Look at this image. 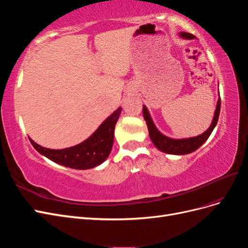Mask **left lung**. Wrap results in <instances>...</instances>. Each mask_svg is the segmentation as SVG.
<instances>
[{"instance_id":"8db88e82","label":"left lung","mask_w":248,"mask_h":248,"mask_svg":"<svg viewBox=\"0 0 248 248\" xmlns=\"http://www.w3.org/2000/svg\"><path fill=\"white\" fill-rule=\"evenodd\" d=\"M179 35L180 37H182L183 39L190 40L194 38V36L192 34L186 33V32H181ZM219 112H220V97L218 98V101H217V104H216V109L214 111L212 123L205 132H202L198 137L176 140V139L166 137L164 134H162L158 129H157V127L155 126L147 107L146 106L142 107V115H144V119L147 123L149 136L152 142L157 149L160 150L161 152L168 153V154H174V155L189 154L193 151H196V150H198L202 144H204L210 137V134L212 133L213 129L215 128L217 121H218Z\"/></svg>"}]
</instances>
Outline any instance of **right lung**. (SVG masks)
Returning a JSON list of instances; mask_svg holds the SVG:
<instances>
[{
    "mask_svg": "<svg viewBox=\"0 0 248 248\" xmlns=\"http://www.w3.org/2000/svg\"><path fill=\"white\" fill-rule=\"evenodd\" d=\"M121 111V108H117L104 120L91 137L70 148L54 150L36 144L32 139H30V141L41 155L61 166L76 170L93 169L106 161L111 151L115 126Z\"/></svg>",
    "mask_w": 248,
    "mask_h": 248,
    "instance_id": "right-lung-1",
    "label": "right lung"
}]
</instances>
